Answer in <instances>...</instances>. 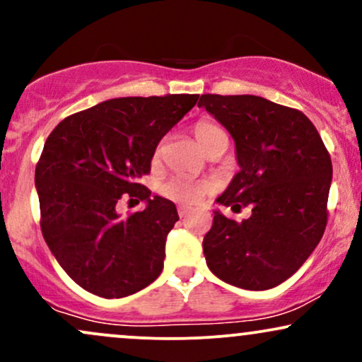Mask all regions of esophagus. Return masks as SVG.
Masks as SVG:
<instances>
[{
	"label": "esophagus",
	"mask_w": 362,
	"mask_h": 362,
	"mask_svg": "<svg viewBox=\"0 0 362 362\" xmlns=\"http://www.w3.org/2000/svg\"><path fill=\"white\" fill-rule=\"evenodd\" d=\"M190 211V207H187V206H178L177 207V213H178V216H180V218H184V216L189 213Z\"/></svg>",
	"instance_id": "obj_1"
}]
</instances>
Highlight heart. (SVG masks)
<instances>
[{
  "label": "heart",
  "instance_id": "obj_1",
  "mask_svg": "<svg viewBox=\"0 0 362 362\" xmlns=\"http://www.w3.org/2000/svg\"><path fill=\"white\" fill-rule=\"evenodd\" d=\"M194 134L206 151H209L221 138H226L223 129L216 126L214 122H209V120L195 122ZM161 151H163V144L160 143L155 148V153H153V161L160 160ZM211 190H213V187L207 180H197V178H190L185 175H173L160 185V192L163 197L185 206H194L201 202Z\"/></svg>",
  "mask_w": 362,
  "mask_h": 362
}]
</instances>
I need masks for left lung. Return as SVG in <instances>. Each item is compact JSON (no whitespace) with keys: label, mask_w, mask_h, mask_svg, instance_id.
Listing matches in <instances>:
<instances>
[{"label":"left lung","mask_w":362,"mask_h":362,"mask_svg":"<svg viewBox=\"0 0 362 362\" xmlns=\"http://www.w3.org/2000/svg\"><path fill=\"white\" fill-rule=\"evenodd\" d=\"M233 136L240 172L219 195L221 206L252 216L236 221L216 211L202 242L214 276L250 291L289 279L311 255L327 226L332 160L301 110L255 95H201Z\"/></svg>","instance_id":"left-lung-1"}]
</instances>
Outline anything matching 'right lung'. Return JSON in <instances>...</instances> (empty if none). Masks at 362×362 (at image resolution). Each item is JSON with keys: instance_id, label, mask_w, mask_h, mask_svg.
<instances>
[{"instance_id": "right-lung-1", "label": "right lung", "mask_w": 362, "mask_h": 362, "mask_svg": "<svg viewBox=\"0 0 362 362\" xmlns=\"http://www.w3.org/2000/svg\"><path fill=\"white\" fill-rule=\"evenodd\" d=\"M197 98H112L69 115L49 134L35 167L40 230L61 267L88 293L124 298L160 276L177 207L151 197L138 178L148 175L160 139ZM120 198L148 206L120 218Z\"/></svg>"}]
</instances>
